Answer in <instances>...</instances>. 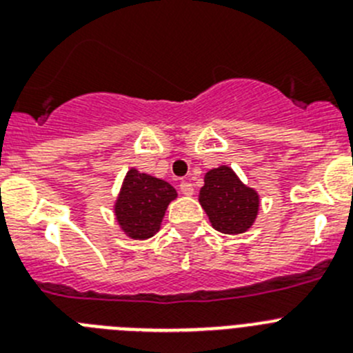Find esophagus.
Listing matches in <instances>:
<instances>
[{
    "label": "esophagus",
    "instance_id": "obj_1",
    "mask_svg": "<svg viewBox=\"0 0 353 353\" xmlns=\"http://www.w3.org/2000/svg\"><path fill=\"white\" fill-rule=\"evenodd\" d=\"M180 192H182L183 196H192L194 194V187L189 182H182L180 183Z\"/></svg>",
    "mask_w": 353,
    "mask_h": 353
}]
</instances>
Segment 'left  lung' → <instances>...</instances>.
<instances>
[{
	"mask_svg": "<svg viewBox=\"0 0 353 353\" xmlns=\"http://www.w3.org/2000/svg\"><path fill=\"white\" fill-rule=\"evenodd\" d=\"M199 205L207 212L212 228L224 235H240L254 224L260 212V194L245 185L230 166L205 173L199 189Z\"/></svg>",
	"mask_w": 353,
	"mask_h": 353,
	"instance_id": "8db88e82",
	"label": "left lung"
}]
</instances>
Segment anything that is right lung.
<instances>
[{
    "label": "right lung",
    "instance_id": "obj_1",
    "mask_svg": "<svg viewBox=\"0 0 353 353\" xmlns=\"http://www.w3.org/2000/svg\"><path fill=\"white\" fill-rule=\"evenodd\" d=\"M176 196V189L166 180L130 168L114 199V219L125 236L146 240L161 230L168 205Z\"/></svg>",
    "mask_w": 353,
    "mask_h": 353
}]
</instances>
